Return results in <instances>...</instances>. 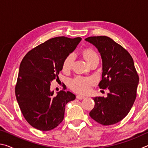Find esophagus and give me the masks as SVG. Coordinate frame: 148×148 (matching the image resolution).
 Here are the masks:
<instances>
[{"label":"esophagus","instance_id":"obj_1","mask_svg":"<svg viewBox=\"0 0 148 148\" xmlns=\"http://www.w3.org/2000/svg\"><path fill=\"white\" fill-rule=\"evenodd\" d=\"M85 98H86V97L83 96V95H77V96H76V99H78V100H82V99H84Z\"/></svg>","mask_w":148,"mask_h":148}]
</instances>
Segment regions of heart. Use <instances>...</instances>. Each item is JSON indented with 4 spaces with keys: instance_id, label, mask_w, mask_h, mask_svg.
<instances>
[{
    "instance_id": "b5f03b06",
    "label": "heart",
    "mask_w": 148,
    "mask_h": 148,
    "mask_svg": "<svg viewBox=\"0 0 148 148\" xmlns=\"http://www.w3.org/2000/svg\"><path fill=\"white\" fill-rule=\"evenodd\" d=\"M84 56L86 59L87 62H91L92 60L99 58L98 54L94 49L88 48L86 49L84 51ZM74 59V56L73 54H70L64 59L62 64V69L64 71H68L71 68L73 64ZM95 84V80L92 77H84L82 76H76L72 79L70 82V87L74 91L77 92H87L90 89V86Z\"/></svg>"
}]
</instances>
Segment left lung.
I'll use <instances>...</instances> for the list:
<instances>
[{
  "label": "left lung",
  "instance_id": "1",
  "mask_svg": "<svg viewBox=\"0 0 148 148\" xmlns=\"http://www.w3.org/2000/svg\"><path fill=\"white\" fill-rule=\"evenodd\" d=\"M86 40L98 49L102 59V80L99 86L110 90L106 98H93L95 107L89 116L102 125H114L131 110L136 97L138 75L131 55L112 38L90 36Z\"/></svg>",
  "mask_w": 148,
  "mask_h": 148
}]
</instances>
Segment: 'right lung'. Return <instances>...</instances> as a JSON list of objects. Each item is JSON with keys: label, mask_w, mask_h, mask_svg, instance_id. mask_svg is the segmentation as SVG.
<instances>
[{"label": "right lung", "mask_w": 148, "mask_h": 148, "mask_svg": "<svg viewBox=\"0 0 148 148\" xmlns=\"http://www.w3.org/2000/svg\"><path fill=\"white\" fill-rule=\"evenodd\" d=\"M81 40L51 38L30 50L22 59L15 92L23 116L34 128L43 131L56 128L64 119L65 105L76 99L72 92L63 90L54 95L50 86L59 79L64 59Z\"/></svg>", "instance_id": "1"}]
</instances>
